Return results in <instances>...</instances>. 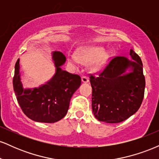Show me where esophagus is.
<instances>
[{
	"mask_svg": "<svg viewBox=\"0 0 159 159\" xmlns=\"http://www.w3.org/2000/svg\"><path fill=\"white\" fill-rule=\"evenodd\" d=\"M81 81L83 82V83H87V82L89 81L88 78L86 77V76H83V77L81 78Z\"/></svg>",
	"mask_w": 159,
	"mask_h": 159,
	"instance_id": "esophagus-1",
	"label": "esophagus"
}]
</instances>
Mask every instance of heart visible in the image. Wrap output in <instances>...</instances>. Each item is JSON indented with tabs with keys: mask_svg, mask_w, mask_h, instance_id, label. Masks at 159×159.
I'll use <instances>...</instances> for the list:
<instances>
[{
	"mask_svg": "<svg viewBox=\"0 0 159 159\" xmlns=\"http://www.w3.org/2000/svg\"><path fill=\"white\" fill-rule=\"evenodd\" d=\"M108 59V54L101 46L81 47L77 49L75 57L69 58V62L74 64L75 60L83 64L90 63L92 72H97L104 66Z\"/></svg>",
	"mask_w": 159,
	"mask_h": 159,
	"instance_id": "heart-1",
	"label": "heart"
}]
</instances>
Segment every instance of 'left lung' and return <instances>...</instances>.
Listing matches in <instances>:
<instances>
[{
  "instance_id": "8db88e82",
  "label": "left lung",
  "mask_w": 159,
  "mask_h": 159,
  "mask_svg": "<svg viewBox=\"0 0 159 159\" xmlns=\"http://www.w3.org/2000/svg\"><path fill=\"white\" fill-rule=\"evenodd\" d=\"M130 56L132 61L115 57L97 77L90 75L93 113L98 121L120 123L140 107L145 90L143 63L132 49Z\"/></svg>"
}]
</instances>
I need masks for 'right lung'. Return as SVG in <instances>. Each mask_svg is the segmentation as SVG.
<instances>
[{"label":"right lung","mask_w":159,"mask_h":159,"mask_svg":"<svg viewBox=\"0 0 159 159\" xmlns=\"http://www.w3.org/2000/svg\"><path fill=\"white\" fill-rule=\"evenodd\" d=\"M56 68L50 81L32 89H25L21 81L19 59L16 61L13 89L21 110L28 118L39 123H52L59 121L67 114L69 102L81 83V77L63 70L66 62L63 53H52Z\"/></svg>","instance_id":"obj_1"}]
</instances>
